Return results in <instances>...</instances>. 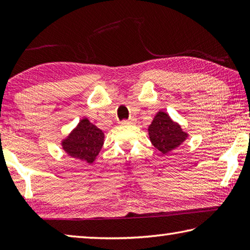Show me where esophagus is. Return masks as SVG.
<instances>
[{
  "mask_svg": "<svg viewBox=\"0 0 250 250\" xmlns=\"http://www.w3.org/2000/svg\"><path fill=\"white\" fill-rule=\"evenodd\" d=\"M135 120L134 118H130V119H128V120H122L121 122H120V125H134L135 124Z\"/></svg>",
  "mask_w": 250,
  "mask_h": 250,
  "instance_id": "esophagus-1",
  "label": "esophagus"
}]
</instances>
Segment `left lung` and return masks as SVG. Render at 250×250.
<instances>
[{
  "label": "left lung",
  "instance_id": "8db88e82",
  "mask_svg": "<svg viewBox=\"0 0 250 250\" xmlns=\"http://www.w3.org/2000/svg\"><path fill=\"white\" fill-rule=\"evenodd\" d=\"M147 131H149L151 143L162 154L175 150L188 137L181 125L173 121L170 116L164 111L156 113Z\"/></svg>",
  "mask_w": 250,
  "mask_h": 250
}]
</instances>
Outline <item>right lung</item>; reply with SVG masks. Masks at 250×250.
<instances>
[{"label": "right lung", "instance_id": "add662e5", "mask_svg": "<svg viewBox=\"0 0 250 250\" xmlns=\"http://www.w3.org/2000/svg\"><path fill=\"white\" fill-rule=\"evenodd\" d=\"M104 140L103 130L92 125L87 118H83L62 141V146L71 158L91 164L99 154Z\"/></svg>", "mask_w": 250, "mask_h": 250}]
</instances>
